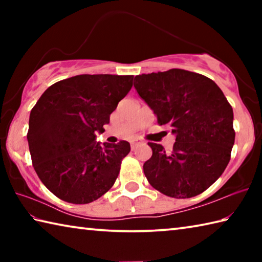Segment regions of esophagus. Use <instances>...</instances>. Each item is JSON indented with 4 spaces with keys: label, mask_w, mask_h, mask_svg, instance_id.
<instances>
[{
    "label": "esophagus",
    "mask_w": 262,
    "mask_h": 262,
    "mask_svg": "<svg viewBox=\"0 0 262 262\" xmlns=\"http://www.w3.org/2000/svg\"><path fill=\"white\" fill-rule=\"evenodd\" d=\"M139 143V141L137 140H134V141H130V147H132V149H134L135 148V145Z\"/></svg>",
    "instance_id": "esophagus-1"
}]
</instances>
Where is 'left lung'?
<instances>
[{"instance_id":"1","label":"left lung","mask_w":262,"mask_h":262,"mask_svg":"<svg viewBox=\"0 0 262 262\" xmlns=\"http://www.w3.org/2000/svg\"><path fill=\"white\" fill-rule=\"evenodd\" d=\"M134 86L159 125L176 136L171 151L148 143L152 156L143 171L149 184L176 199L205 192L229 164L236 135L223 92L212 79L184 69L137 75Z\"/></svg>"}]
</instances>
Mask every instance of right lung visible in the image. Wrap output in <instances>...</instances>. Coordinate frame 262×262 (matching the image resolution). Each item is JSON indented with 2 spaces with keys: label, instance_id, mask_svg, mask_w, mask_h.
I'll return each mask as SVG.
<instances>
[{
  "label": "right lung",
  "instance_id": "1",
  "mask_svg": "<svg viewBox=\"0 0 262 262\" xmlns=\"http://www.w3.org/2000/svg\"><path fill=\"white\" fill-rule=\"evenodd\" d=\"M133 75H77L43 92L30 113L28 142L39 179L61 200L85 205L112 187L130 144L96 142L133 86Z\"/></svg>",
  "mask_w": 262,
  "mask_h": 262
}]
</instances>
